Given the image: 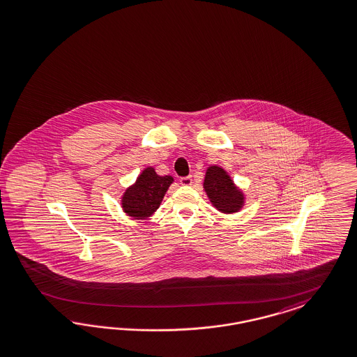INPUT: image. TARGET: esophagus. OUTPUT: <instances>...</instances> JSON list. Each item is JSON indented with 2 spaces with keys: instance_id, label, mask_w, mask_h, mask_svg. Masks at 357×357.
Wrapping results in <instances>:
<instances>
[{
  "instance_id": "obj_1",
  "label": "esophagus",
  "mask_w": 357,
  "mask_h": 357,
  "mask_svg": "<svg viewBox=\"0 0 357 357\" xmlns=\"http://www.w3.org/2000/svg\"><path fill=\"white\" fill-rule=\"evenodd\" d=\"M180 184L184 185V186H189V185L192 184V177H190V176L181 177V178H180Z\"/></svg>"
}]
</instances>
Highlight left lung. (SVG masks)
Segmentation results:
<instances>
[{"label":"left lung","instance_id":"left-lung-1","mask_svg":"<svg viewBox=\"0 0 357 357\" xmlns=\"http://www.w3.org/2000/svg\"><path fill=\"white\" fill-rule=\"evenodd\" d=\"M204 189L211 199V205L221 213H237L245 204L242 190L234 184L224 168L218 165H211L206 169Z\"/></svg>","mask_w":357,"mask_h":357}]
</instances>
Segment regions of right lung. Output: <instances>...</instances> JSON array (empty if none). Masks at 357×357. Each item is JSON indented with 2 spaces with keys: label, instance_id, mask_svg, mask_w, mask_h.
Instances as JSON below:
<instances>
[{
  "label": "right lung",
  "instance_id": "1",
  "mask_svg": "<svg viewBox=\"0 0 357 357\" xmlns=\"http://www.w3.org/2000/svg\"><path fill=\"white\" fill-rule=\"evenodd\" d=\"M172 183V176H159L155 168L148 167L123 193V211L133 220H146L159 209Z\"/></svg>",
  "mask_w": 357,
  "mask_h": 357
}]
</instances>
